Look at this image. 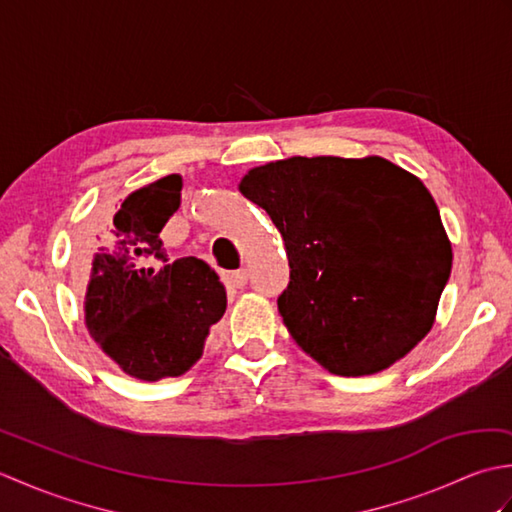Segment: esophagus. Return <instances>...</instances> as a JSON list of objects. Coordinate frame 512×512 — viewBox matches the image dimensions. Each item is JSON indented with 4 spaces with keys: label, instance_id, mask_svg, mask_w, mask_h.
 Instances as JSON below:
<instances>
[{
    "label": "esophagus",
    "instance_id": "obj_1",
    "mask_svg": "<svg viewBox=\"0 0 512 512\" xmlns=\"http://www.w3.org/2000/svg\"><path fill=\"white\" fill-rule=\"evenodd\" d=\"M246 281H248V270L246 268L233 270V273L226 275V284L231 288H244Z\"/></svg>",
    "mask_w": 512,
    "mask_h": 512
}]
</instances>
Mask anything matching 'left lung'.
Returning a JSON list of instances; mask_svg holds the SVG:
<instances>
[{
    "instance_id": "obj_1",
    "label": "left lung",
    "mask_w": 512,
    "mask_h": 512,
    "mask_svg": "<svg viewBox=\"0 0 512 512\" xmlns=\"http://www.w3.org/2000/svg\"><path fill=\"white\" fill-rule=\"evenodd\" d=\"M286 244L277 299L303 352L339 376L394 365L436 319L451 244L427 187L385 158H288L242 184Z\"/></svg>"
}]
</instances>
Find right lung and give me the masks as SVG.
<instances>
[{"label":"right lung","instance_id":"obj_1","mask_svg":"<svg viewBox=\"0 0 512 512\" xmlns=\"http://www.w3.org/2000/svg\"><path fill=\"white\" fill-rule=\"evenodd\" d=\"M180 176L134 191L96 235L83 266L85 325L125 374L180 376L202 356L226 310V290L198 257L169 264L160 231L180 206Z\"/></svg>","mask_w":512,"mask_h":512}]
</instances>
